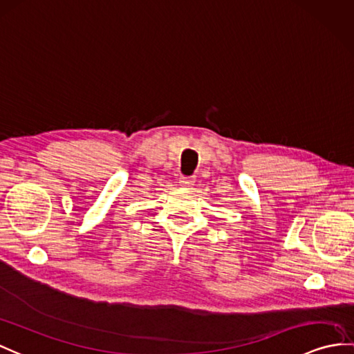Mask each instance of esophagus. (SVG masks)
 Here are the masks:
<instances>
[{
    "instance_id": "obj_1",
    "label": "esophagus",
    "mask_w": 354,
    "mask_h": 354,
    "mask_svg": "<svg viewBox=\"0 0 354 354\" xmlns=\"http://www.w3.org/2000/svg\"><path fill=\"white\" fill-rule=\"evenodd\" d=\"M180 183H182V186L192 187L194 183H195V178L194 177H182V178H180Z\"/></svg>"
}]
</instances>
